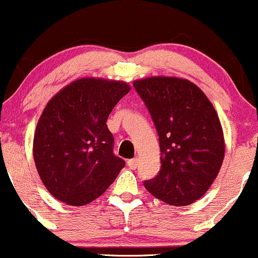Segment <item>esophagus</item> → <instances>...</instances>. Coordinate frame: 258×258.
<instances>
[{
  "label": "esophagus",
  "mask_w": 258,
  "mask_h": 258,
  "mask_svg": "<svg viewBox=\"0 0 258 258\" xmlns=\"http://www.w3.org/2000/svg\"><path fill=\"white\" fill-rule=\"evenodd\" d=\"M128 166L129 168H132V169H137L138 166H139V158H132V160L128 161Z\"/></svg>",
  "instance_id": "1"
}]
</instances>
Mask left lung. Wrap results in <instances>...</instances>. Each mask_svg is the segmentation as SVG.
Returning <instances> with one entry per match:
<instances>
[{
    "label": "left lung",
    "mask_w": 258,
    "mask_h": 258,
    "mask_svg": "<svg viewBox=\"0 0 258 258\" xmlns=\"http://www.w3.org/2000/svg\"><path fill=\"white\" fill-rule=\"evenodd\" d=\"M158 134L161 169L144 185L173 206L192 204L210 189L224 157L216 109L195 84L153 77L134 82Z\"/></svg>",
    "instance_id": "obj_1"
}]
</instances>
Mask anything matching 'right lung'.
<instances>
[{
    "label": "right lung",
    "mask_w": 258,
    "mask_h": 258,
    "mask_svg": "<svg viewBox=\"0 0 258 258\" xmlns=\"http://www.w3.org/2000/svg\"><path fill=\"white\" fill-rule=\"evenodd\" d=\"M129 90L123 82L88 78L69 84L45 107L34 137V160L57 200L72 206L89 204L125 166L113 153L106 121Z\"/></svg>",
    "instance_id": "add662e5"
}]
</instances>
